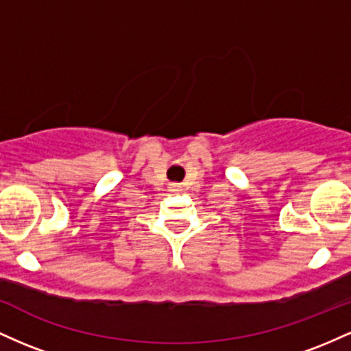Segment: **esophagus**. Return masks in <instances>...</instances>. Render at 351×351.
Segmentation results:
<instances>
[{
	"mask_svg": "<svg viewBox=\"0 0 351 351\" xmlns=\"http://www.w3.org/2000/svg\"><path fill=\"white\" fill-rule=\"evenodd\" d=\"M175 188H178V186H176V184H175Z\"/></svg>",
	"mask_w": 351,
	"mask_h": 351,
	"instance_id": "1",
	"label": "esophagus"
}]
</instances>
